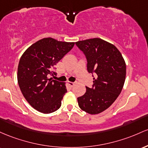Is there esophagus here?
<instances>
[{"label":"esophagus","instance_id":"34e87169","mask_svg":"<svg viewBox=\"0 0 148 148\" xmlns=\"http://www.w3.org/2000/svg\"><path fill=\"white\" fill-rule=\"evenodd\" d=\"M68 84H69V87H73V86L75 85V83L74 82H68Z\"/></svg>","mask_w":148,"mask_h":148}]
</instances>
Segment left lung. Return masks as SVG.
I'll use <instances>...</instances> for the list:
<instances>
[{
    "instance_id": "1",
    "label": "left lung",
    "mask_w": 148,
    "mask_h": 148,
    "mask_svg": "<svg viewBox=\"0 0 148 148\" xmlns=\"http://www.w3.org/2000/svg\"><path fill=\"white\" fill-rule=\"evenodd\" d=\"M87 59V69L94 77L92 87H86L84 95L77 98L79 107L89 114L103 112L114 103L123 88L126 64L113 45L101 38L75 42Z\"/></svg>"
}]
</instances>
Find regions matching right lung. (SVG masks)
<instances>
[{
    "mask_svg": "<svg viewBox=\"0 0 148 148\" xmlns=\"http://www.w3.org/2000/svg\"><path fill=\"white\" fill-rule=\"evenodd\" d=\"M74 45L52 38H43L21 56L18 66V84L26 100L36 110L47 114L61 107L66 88L62 82L48 79L47 76L56 74L54 66Z\"/></svg>",
    "mask_w": 148,
    "mask_h": 148,
    "instance_id": "1",
    "label": "right lung"
}]
</instances>
